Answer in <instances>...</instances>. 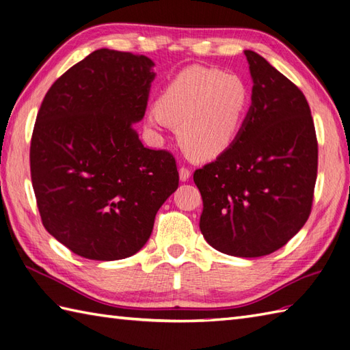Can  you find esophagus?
Here are the masks:
<instances>
[{"mask_svg": "<svg viewBox=\"0 0 350 350\" xmlns=\"http://www.w3.org/2000/svg\"><path fill=\"white\" fill-rule=\"evenodd\" d=\"M179 176H180V180H182V182H187V180H189V177H191V170H189L188 167H180V170H179Z\"/></svg>", "mask_w": 350, "mask_h": 350, "instance_id": "34e87169", "label": "esophagus"}]
</instances>
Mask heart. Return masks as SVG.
Wrapping results in <instances>:
<instances>
[{"label":"heart","instance_id":"b5f03b06","mask_svg":"<svg viewBox=\"0 0 350 350\" xmlns=\"http://www.w3.org/2000/svg\"><path fill=\"white\" fill-rule=\"evenodd\" d=\"M250 102L251 90L239 75L192 66L163 87L148 122L154 128L174 124L183 150L209 159L239 135Z\"/></svg>","mask_w":350,"mask_h":350}]
</instances>
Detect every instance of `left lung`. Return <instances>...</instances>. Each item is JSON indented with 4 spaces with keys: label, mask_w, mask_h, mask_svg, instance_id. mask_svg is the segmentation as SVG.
<instances>
[{
    "label": "left lung",
    "mask_w": 350,
    "mask_h": 350,
    "mask_svg": "<svg viewBox=\"0 0 350 350\" xmlns=\"http://www.w3.org/2000/svg\"><path fill=\"white\" fill-rule=\"evenodd\" d=\"M251 108L239 135L194 171L203 198L200 230L236 257L271 254L306 224L317 177V137L306 96L252 51Z\"/></svg>",
    "instance_id": "1"
}]
</instances>
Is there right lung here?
I'll return each mask as SVG.
<instances>
[{
  "label": "right lung",
  "mask_w": 350,
  "mask_h": 350,
  "mask_svg": "<svg viewBox=\"0 0 350 350\" xmlns=\"http://www.w3.org/2000/svg\"><path fill=\"white\" fill-rule=\"evenodd\" d=\"M144 55L98 49L44 94L29 168L43 227L75 254L120 260L152 234L154 217L179 187L173 153L141 143L154 73Z\"/></svg>",
  "instance_id": "add662e5"
}]
</instances>
